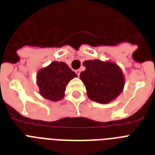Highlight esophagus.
Instances as JSON below:
<instances>
[{
  "instance_id": "obj_1",
  "label": "esophagus",
  "mask_w": 155,
  "mask_h": 155,
  "mask_svg": "<svg viewBox=\"0 0 155 155\" xmlns=\"http://www.w3.org/2000/svg\"><path fill=\"white\" fill-rule=\"evenodd\" d=\"M75 73H76V74H77L78 76H79V75H80V69H78V70L75 71Z\"/></svg>"
}]
</instances>
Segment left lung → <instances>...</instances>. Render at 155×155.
I'll use <instances>...</instances> for the list:
<instances>
[{"mask_svg": "<svg viewBox=\"0 0 155 155\" xmlns=\"http://www.w3.org/2000/svg\"><path fill=\"white\" fill-rule=\"evenodd\" d=\"M86 69L80 73L89 99L100 104H107L116 99L122 92L125 78L120 68L112 62L99 59L83 63Z\"/></svg>", "mask_w": 155, "mask_h": 155, "instance_id": "8db88e82", "label": "left lung"}]
</instances>
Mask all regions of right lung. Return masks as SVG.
I'll return each mask as SVG.
<instances>
[{"mask_svg":"<svg viewBox=\"0 0 155 155\" xmlns=\"http://www.w3.org/2000/svg\"><path fill=\"white\" fill-rule=\"evenodd\" d=\"M76 76L65 63L54 61L38 72L37 84L40 95L51 101H60L64 97L68 84Z\"/></svg>","mask_w":155,"mask_h":155,"instance_id":"obj_1","label":"right lung"}]
</instances>
